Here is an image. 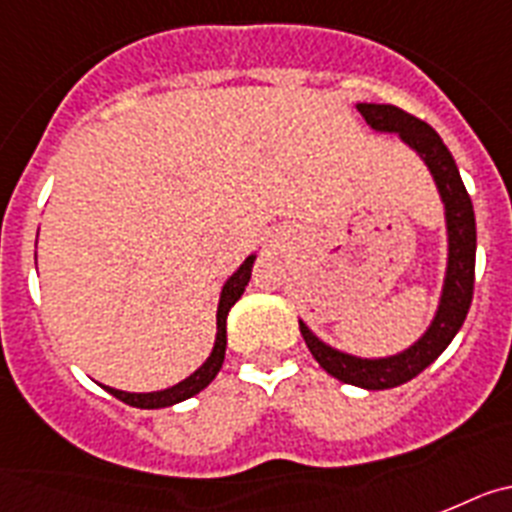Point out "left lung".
Segmentation results:
<instances>
[{
	"mask_svg": "<svg viewBox=\"0 0 512 512\" xmlns=\"http://www.w3.org/2000/svg\"><path fill=\"white\" fill-rule=\"evenodd\" d=\"M358 113L366 118L373 131L397 133L404 144L415 149L422 162L428 164L435 188L441 193L448 231V265L441 301H438V311H435L425 335L402 353L386 355V358H358V355L330 348L301 319L299 330L314 361L337 381L361 386V389H394L425 371L461 330V324L469 314L471 296H474L477 224H474V208H471V198L464 188L459 167L453 162L451 151L443 144L441 136L428 123L394 108V105H376V102H358Z\"/></svg>",
	"mask_w": 512,
	"mask_h": 512,
	"instance_id": "1",
	"label": "left lung"
}]
</instances>
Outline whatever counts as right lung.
I'll use <instances>...</instances> for the list:
<instances>
[{
  "mask_svg": "<svg viewBox=\"0 0 512 512\" xmlns=\"http://www.w3.org/2000/svg\"><path fill=\"white\" fill-rule=\"evenodd\" d=\"M252 262H255V255H250L247 260L239 265V270L231 275L229 281L221 288V299H219V311H216V342H213L211 355L206 358L201 368L195 373H190L188 379L180 381V384L170 386V389L162 391H146V394H136V391H121L113 389V386H105V389L113 394L115 399L131 404V407H139V410H159V407H172L177 402H185V399L195 397L198 391L206 389L216 373L224 366V355H226V317H229V309L242 299L244 288L252 278Z\"/></svg>",
  "mask_w": 512,
  "mask_h": 512,
  "instance_id": "1",
  "label": "right lung"
}]
</instances>
